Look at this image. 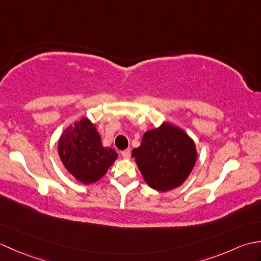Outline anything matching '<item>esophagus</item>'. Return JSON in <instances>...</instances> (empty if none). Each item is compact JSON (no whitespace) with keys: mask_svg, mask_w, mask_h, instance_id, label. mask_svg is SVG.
Returning a JSON list of instances; mask_svg holds the SVG:
<instances>
[{"mask_svg":"<svg viewBox=\"0 0 261 261\" xmlns=\"http://www.w3.org/2000/svg\"><path fill=\"white\" fill-rule=\"evenodd\" d=\"M121 154H122V157H123L124 159H130V157H131L130 149H126V150H123V151L121 152Z\"/></svg>","mask_w":261,"mask_h":261,"instance_id":"esophagus-1","label":"esophagus"}]
</instances>
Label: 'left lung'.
<instances>
[{
    "label": "left lung",
    "instance_id": "obj_1",
    "mask_svg": "<svg viewBox=\"0 0 261 261\" xmlns=\"http://www.w3.org/2000/svg\"><path fill=\"white\" fill-rule=\"evenodd\" d=\"M132 157L147 184L159 192L180 186L195 165V143L184 130L165 122L147 131Z\"/></svg>",
    "mask_w": 261,
    "mask_h": 261
}]
</instances>
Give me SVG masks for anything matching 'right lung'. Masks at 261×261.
Wrapping results in <instances>:
<instances>
[{
    "instance_id": "add662e5",
    "label": "right lung",
    "mask_w": 261,
    "mask_h": 261,
    "mask_svg": "<svg viewBox=\"0 0 261 261\" xmlns=\"http://www.w3.org/2000/svg\"><path fill=\"white\" fill-rule=\"evenodd\" d=\"M58 153L68 173L85 185L102 178L118 158L113 149L103 147L95 125L86 118L64 131Z\"/></svg>"
}]
</instances>
